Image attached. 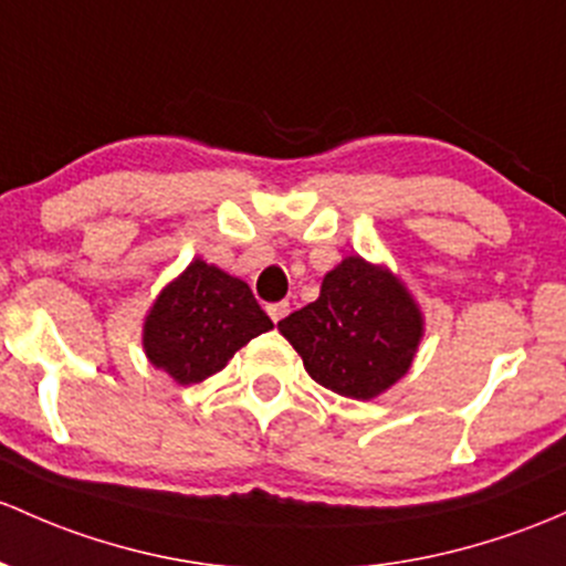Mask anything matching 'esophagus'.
Wrapping results in <instances>:
<instances>
[{
    "mask_svg": "<svg viewBox=\"0 0 566 566\" xmlns=\"http://www.w3.org/2000/svg\"><path fill=\"white\" fill-rule=\"evenodd\" d=\"M265 312H268V317L273 319V323H282V319L287 317V314H290V303H287V301L268 303V306H265Z\"/></svg>",
    "mask_w": 566,
    "mask_h": 566,
    "instance_id": "34e87169",
    "label": "esophagus"
}]
</instances>
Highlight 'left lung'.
I'll list each match as a JSON object with an SVG mask.
<instances>
[{"mask_svg": "<svg viewBox=\"0 0 566 566\" xmlns=\"http://www.w3.org/2000/svg\"><path fill=\"white\" fill-rule=\"evenodd\" d=\"M279 331L314 382L366 401L412 366L423 317L392 273L347 258L323 279L319 298L284 317Z\"/></svg>", "mask_w": 566, "mask_h": 566, "instance_id": "8db88e82", "label": "left lung"}]
</instances>
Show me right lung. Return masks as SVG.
Returning <instances> with one entry per match:
<instances>
[{"label":"right lung","mask_w":566,"mask_h":566,"mask_svg":"<svg viewBox=\"0 0 566 566\" xmlns=\"http://www.w3.org/2000/svg\"><path fill=\"white\" fill-rule=\"evenodd\" d=\"M271 317L241 279L195 260L159 293L143 328L148 360L176 382H203L247 342L271 331Z\"/></svg>","instance_id":"obj_1"}]
</instances>
